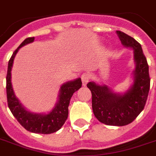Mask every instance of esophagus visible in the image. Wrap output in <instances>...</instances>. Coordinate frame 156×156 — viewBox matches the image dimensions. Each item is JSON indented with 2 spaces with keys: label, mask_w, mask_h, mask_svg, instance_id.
I'll return each instance as SVG.
<instances>
[{
  "label": "esophagus",
  "mask_w": 156,
  "mask_h": 156,
  "mask_svg": "<svg viewBox=\"0 0 156 156\" xmlns=\"http://www.w3.org/2000/svg\"><path fill=\"white\" fill-rule=\"evenodd\" d=\"M90 78V75L88 73H83V75H82V82H83V87H85L87 83L89 82Z\"/></svg>",
  "instance_id": "34e87169"
}]
</instances>
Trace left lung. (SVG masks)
<instances>
[{"label": "left lung", "instance_id": "obj_1", "mask_svg": "<svg viewBox=\"0 0 156 156\" xmlns=\"http://www.w3.org/2000/svg\"><path fill=\"white\" fill-rule=\"evenodd\" d=\"M124 47L132 48L135 68L133 70V83L123 93L115 92L105 84L95 82L87 83L92 95V110L101 123L108 126H123L131 123L145 106L150 90L149 66L142 46L126 33L116 30Z\"/></svg>", "mask_w": 156, "mask_h": 156}]
</instances>
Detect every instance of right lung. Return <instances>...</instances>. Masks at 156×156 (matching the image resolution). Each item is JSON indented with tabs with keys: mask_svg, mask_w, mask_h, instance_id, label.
I'll return each mask as SVG.
<instances>
[{
	"mask_svg": "<svg viewBox=\"0 0 156 156\" xmlns=\"http://www.w3.org/2000/svg\"><path fill=\"white\" fill-rule=\"evenodd\" d=\"M35 37L27 38L19 47L14 51L9 61L8 70L6 76V94L9 108L17 121L27 130L31 133L48 134L56 132L62 127L68 117V107L73 93L81 88V78H76L63 83L60 87L58 99L53 108L47 113H36L26 108L16 97L11 83V70L13 60L21 48L34 42Z\"/></svg>",
	"mask_w": 156,
	"mask_h": 156,
	"instance_id": "obj_1",
	"label": "right lung"
}]
</instances>
